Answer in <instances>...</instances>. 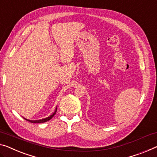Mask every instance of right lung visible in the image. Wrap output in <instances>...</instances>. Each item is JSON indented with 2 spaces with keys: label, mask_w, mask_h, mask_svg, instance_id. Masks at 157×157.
I'll list each match as a JSON object with an SVG mask.
<instances>
[{
  "label": "right lung",
  "mask_w": 157,
  "mask_h": 157,
  "mask_svg": "<svg viewBox=\"0 0 157 157\" xmlns=\"http://www.w3.org/2000/svg\"><path fill=\"white\" fill-rule=\"evenodd\" d=\"M56 111H57V108L56 109V110H55V112L52 114V115H51L50 116H48V117H47V118H46L41 119V120L32 121V120H28V119H26V118H24L25 119V120L27 121H29V122H30V123H45V122H46V121H48L49 120H51V119L52 118L53 116H54V115H55L56 113Z\"/></svg>",
  "instance_id": "obj_1"
}]
</instances>
